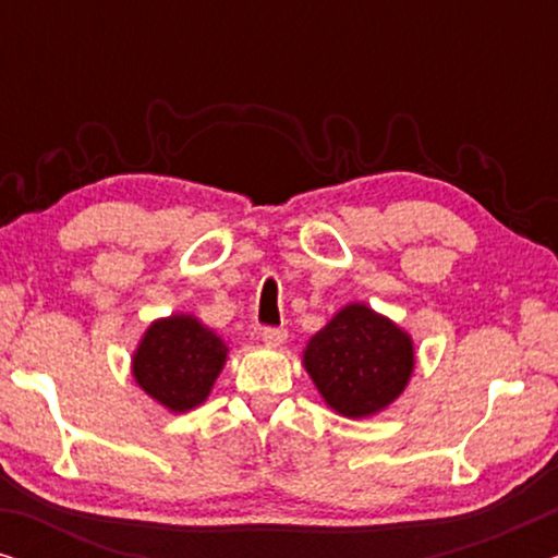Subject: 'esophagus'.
<instances>
[{
	"mask_svg": "<svg viewBox=\"0 0 558 558\" xmlns=\"http://www.w3.org/2000/svg\"><path fill=\"white\" fill-rule=\"evenodd\" d=\"M262 340L266 342V345L279 348L281 342L287 340V330H284V327H264V330H262Z\"/></svg>",
	"mask_w": 558,
	"mask_h": 558,
	"instance_id": "34e87169",
	"label": "esophagus"
}]
</instances>
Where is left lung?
Wrapping results in <instances>:
<instances>
[{"mask_svg": "<svg viewBox=\"0 0 558 558\" xmlns=\"http://www.w3.org/2000/svg\"><path fill=\"white\" fill-rule=\"evenodd\" d=\"M304 368L325 403L348 418L384 411L407 388L414 342L391 319L353 302L304 348Z\"/></svg>", "mask_w": 558, "mask_h": 558, "instance_id": "8db88e82", "label": "left lung"}]
</instances>
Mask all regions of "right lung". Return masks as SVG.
<instances>
[{
  "label": "right lung",
  "mask_w": 558,
  "mask_h": 558,
  "mask_svg": "<svg viewBox=\"0 0 558 558\" xmlns=\"http://www.w3.org/2000/svg\"><path fill=\"white\" fill-rule=\"evenodd\" d=\"M228 348L193 315L155 319L134 350V380L172 414L201 407L208 399Z\"/></svg>",
  "instance_id": "obj_1"
}]
</instances>
